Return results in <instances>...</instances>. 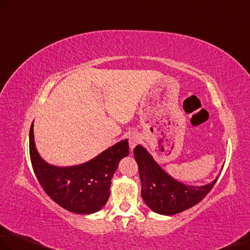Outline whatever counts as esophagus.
I'll list each match as a JSON object with an SVG mask.
<instances>
[{
  "mask_svg": "<svg viewBox=\"0 0 250 250\" xmlns=\"http://www.w3.org/2000/svg\"><path fill=\"white\" fill-rule=\"evenodd\" d=\"M141 142V136H139L138 134H132L130 137H129V145H130V148L133 150L135 148L136 145Z\"/></svg>",
  "mask_w": 250,
  "mask_h": 250,
  "instance_id": "34e87169",
  "label": "esophagus"
}]
</instances>
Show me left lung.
Returning a JSON list of instances; mask_svg holds the SVG:
<instances>
[{
	"mask_svg": "<svg viewBox=\"0 0 250 250\" xmlns=\"http://www.w3.org/2000/svg\"><path fill=\"white\" fill-rule=\"evenodd\" d=\"M134 158L142 182V198L153 212L162 215H173L194 207L205 198L218 179L216 177L201 187L180 182L168 175L142 145L135 147Z\"/></svg>",
	"mask_w": 250,
	"mask_h": 250,
	"instance_id": "1",
	"label": "left lung"
}]
</instances>
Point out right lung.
<instances>
[{
  "mask_svg": "<svg viewBox=\"0 0 250 250\" xmlns=\"http://www.w3.org/2000/svg\"><path fill=\"white\" fill-rule=\"evenodd\" d=\"M30 155L33 169L44 191L52 200L77 214H92L106 205L112 178L121 159L129 155L127 139L85 163L55 166L45 162L37 151L34 138V123L30 130Z\"/></svg>",
  "mask_w": 250,
  "mask_h": 250,
  "instance_id": "obj_1",
  "label": "right lung"
}]
</instances>
